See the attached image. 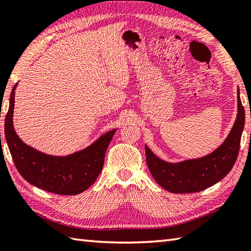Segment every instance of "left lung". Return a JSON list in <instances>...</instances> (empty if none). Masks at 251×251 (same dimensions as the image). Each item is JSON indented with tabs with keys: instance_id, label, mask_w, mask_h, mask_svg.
<instances>
[{
	"instance_id": "1",
	"label": "left lung",
	"mask_w": 251,
	"mask_h": 251,
	"mask_svg": "<svg viewBox=\"0 0 251 251\" xmlns=\"http://www.w3.org/2000/svg\"><path fill=\"white\" fill-rule=\"evenodd\" d=\"M237 117L219 148L199 159L171 163L160 159L145 146L147 164L156 183L170 193L188 194L204 190L223 179L236 162L245 125V110L237 93Z\"/></svg>"
}]
</instances>
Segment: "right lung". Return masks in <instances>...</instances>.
<instances>
[{"instance_id": "obj_1", "label": "right lung", "mask_w": 251, "mask_h": 251, "mask_svg": "<svg viewBox=\"0 0 251 251\" xmlns=\"http://www.w3.org/2000/svg\"><path fill=\"white\" fill-rule=\"evenodd\" d=\"M9 98L5 117V139L14 164L29 184L57 195H78L95 183L101 173L107 147L114 136L112 129L99 137L89 147L65 156L43 153L19 138L13 125L15 89Z\"/></svg>"}]
</instances>
